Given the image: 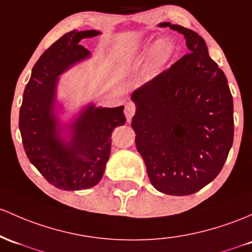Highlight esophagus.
Wrapping results in <instances>:
<instances>
[{"label": "esophagus", "mask_w": 252, "mask_h": 252, "mask_svg": "<svg viewBox=\"0 0 252 252\" xmlns=\"http://www.w3.org/2000/svg\"><path fill=\"white\" fill-rule=\"evenodd\" d=\"M135 112H136V105L131 103V101H129V103L126 105V111H124V113H126V121L128 122L131 121L132 116L135 115Z\"/></svg>", "instance_id": "esophagus-1"}]
</instances>
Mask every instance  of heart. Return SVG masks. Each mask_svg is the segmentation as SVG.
<instances>
[{"instance_id":"obj_1","label":"heart","mask_w":252,"mask_h":252,"mask_svg":"<svg viewBox=\"0 0 252 252\" xmlns=\"http://www.w3.org/2000/svg\"><path fill=\"white\" fill-rule=\"evenodd\" d=\"M171 51H172V49H171L170 43H168L167 40H158L153 45V48H152L151 52L153 64L157 65V67L164 64V63L168 60V57L171 56Z\"/></svg>"}]
</instances>
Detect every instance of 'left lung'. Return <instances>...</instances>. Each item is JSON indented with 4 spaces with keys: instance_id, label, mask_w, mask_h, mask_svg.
Segmentation results:
<instances>
[{
    "instance_id": "obj_1",
    "label": "left lung",
    "mask_w": 252,
    "mask_h": 252,
    "mask_svg": "<svg viewBox=\"0 0 252 252\" xmlns=\"http://www.w3.org/2000/svg\"><path fill=\"white\" fill-rule=\"evenodd\" d=\"M189 54L131 94V126L152 185L167 195L195 193L220 173L233 143L227 79L197 33L179 25Z\"/></svg>"
}]
</instances>
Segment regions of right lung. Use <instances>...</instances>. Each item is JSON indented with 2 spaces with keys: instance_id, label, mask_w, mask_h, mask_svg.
<instances>
[{
  "instance_id": "right-lung-1",
  "label": "right lung",
  "mask_w": 252,
  "mask_h": 252,
  "mask_svg": "<svg viewBox=\"0 0 252 252\" xmlns=\"http://www.w3.org/2000/svg\"><path fill=\"white\" fill-rule=\"evenodd\" d=\"M98 31H70L43 52L25 87L19 129L30 161L54 187L82 190L94 187L104 175L111 151V134L126 123L124 106L90 105L73 126L70 143L57 136L52 116L57 76L90 52L79 41Z\"/></svg>"
}]
</instances>
